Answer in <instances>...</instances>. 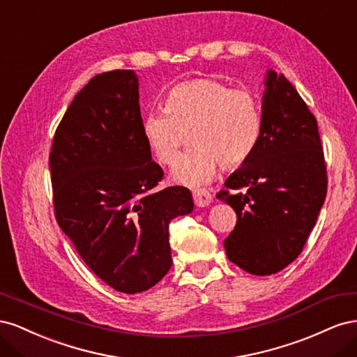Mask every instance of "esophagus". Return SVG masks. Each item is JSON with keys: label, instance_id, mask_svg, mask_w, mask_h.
<instances>
[{"label": "esophagus", "instance_id": "34e87169", "mask_svg": "<svg viewBox=\"0 0 357 357\" xmlns=\"http://www.w3.org/2000/svg\"><path fill=\"white\" fill-rule=\"evenodd\" d=\"M193 202H195L197 207H207V205L213 201L211 193L207 189H195L192 190Z\"/></svg>", "mask_w": 357, "mask_h": 357}]
</instances>
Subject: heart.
Returning a JSON list of instances; mask_svg holds the SVG:
<instances>
[{
  "instance_id": "obj_1",
  "label": "heart",
  "mask_w": 357,
  "mask_h": 357,
  "mask_svg": "<svg viewBox=\"0 0 357 357\" xmlns=\"http://www.w3.org/2000/svg\"><path fill=\"white\" fill-rule=\"evenodd\" d=\"M261 122L259 101L250 89L202 77L174 86L165 110L147 113L142 129L149 150L165 167L176 164L190 131L193 146L181 156L172 178L201 186L214 178L220 164L234 168L252 155Z\"/></svg>"
}]
</instances>
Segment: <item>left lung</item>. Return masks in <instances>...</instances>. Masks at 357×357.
Instances as JSON below:
<instances>
[{"label": "left lung", "instance_id": "left-lung-1", "mask_svg": "<svg viewBox=\"0 0 357 357\" xmlns=\"http://www.w3.org/2000/svg\"><path fill=\"white\" fill-rule=\"evenodd\" d=\"M265 86L257 143L218 193L236 213L226 255L255 275L282 271L301 255L328 190L314 114L284 74L269 70Z\"/></svg>", "mask_w": 357, "mask_h": 357}]
</instances>
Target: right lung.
I'll use <instances>...</instances> for the list:
<instances>
[{"label": "right lung", "mask_w": 357, "mask_h": 357, "mask_svg": "<svg viewBox=\"0 0 357 357\" xmlns=\"http://www.w3.org/2000/svg\"><path fill=\"white\" fill-rule=\"evenodd\" d=\"M138 100L132 70L96 74L63 114L49 156L59 228L95 275L129 295L169 271V223L193 210L188 188L158 189L164 171Z\"/></svg>", "instance_id": "1"}]
</instances>
